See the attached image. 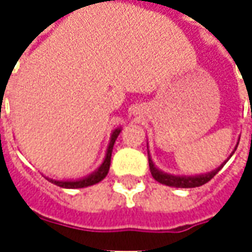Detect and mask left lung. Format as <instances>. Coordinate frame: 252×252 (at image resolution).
I'll list each match as a JSON object with an SVG mask.
<instances>
[{
    "label": "left lung",
    "mask_w": 252,
    "mask_h": 252,
    "mask_svg": "<svg viewBox=\"0 0 252 252\" xmlns=\"http://www.w3.org/2000/svg\"><path fill=\"white\" fill-rule=\"evenodd\" d=\"M238 140H240V139H238ZM237 146L238 144H236V147H234L233 153L230 154V157L234 154ZM230 157H228V158H230ZM228 158L224 161L223 164H220V167H218L216 169H213V171H210V172H206V174H199V175H174V174H168V172H164V171H161L160 168H157L156 164H154V161L151 160L150 151H149V165H150V171L153 178L156 179L157 182L162 184V185L174 187V188H196V187H200V185H205L206 182H209L210 179L218 174L220 169L223 168V165L227 162Z\"/></svg>",
    "instance_id": "left-lung-1"
}]
</instances>
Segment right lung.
<instances>
[{"label":"right lung","mask_w":252,"mask_h":252,"mask_svg":"<svg viewBox=\"0 0 252 252\" xmlns=\"http://www.w3.org/2000/svg\"><path fill=\"white\" fill-rule=\"evenodd\" d=\"M122 131V127H118L112 131L111 139H109V144H108V149H106V154H105V158L102 161V164L95 169L92 174L84 177L81 179H75V181H57V179H52L47 177V181H50L52 184L60 187V188H67V189H77V188H87V187H91L95 185L98 182H101L102 179L105 178L109 172V167H111V157H112V150H113V144L118 139L119 133Z\"/></svg>","instance_id":"right-lung-1"}]
</instances>
